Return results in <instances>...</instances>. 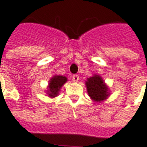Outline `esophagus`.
I'll return each mask as SVG.
<instances>
[{
	"mask_svg": "<svg viewBox=\"0 0 147 147\" xmlns=\"http://www.w3.org/2000/svg\"><path fill=\"white\" fill-rule=\"evenodd\" d=\"M72 80L74 82H77L79 80V76L78 75H73L72 76Z\"/></svg>",
	"mask_w": 147,
	"mask_h": 147,
	"instance_id": "34e87169",
	"label": "esophagus"
}]
</instances>
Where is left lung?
Returning <instances> with one entry per match:
<instances>
[{
	"label": "left lung",
	"instance_id": "obj_1",
	"mask_svg": "<svg viewBox=\"0 0 147 147\" xmlns=\"http://www.w3.org/2000/svg\"><path fill=\"white\" fill-rule=\"evenodd\" d=\"M87 92L89 96L94 102H101L109 96V88L102 77L99 75H94L86 81Z\"/></svg>",
	"mask_w": 147,
	"mask_h": 147
}]
</instances>
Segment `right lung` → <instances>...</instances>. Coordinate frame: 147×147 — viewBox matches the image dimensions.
<instances>
[{"label":"right lung","instance_id":"add662e5","mask_svg":"<svg viewBox=\"0 0 147 147\" xmlns=\"http://www.w3.org/2000/svg\"><path fill=\"white\" fill-rule=\"evenodd\" d=\"M67 81V78L63 76L57 75V76H54L53 78H51L49 80L48 90H47V94H48V96L51 98H54L56 96H57L61 86H63Z\"/></svg>","mask_w":147,"mask_h":147}]
</instances>
